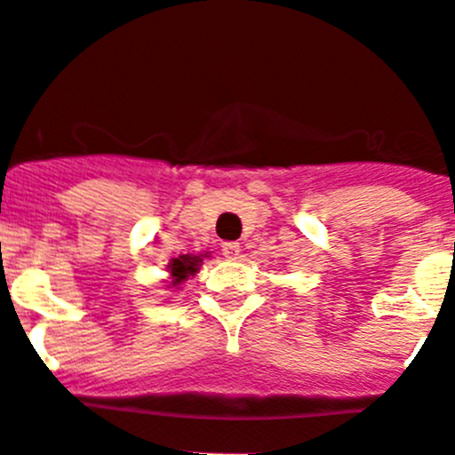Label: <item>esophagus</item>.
<instances>
[{
  "mask_svg": "<svg viewBox=\"0 0 455 455\" xmlns=\"http://www.w3.org/2000/svg\"><path fill=\"white\" fill-rule=\"evenodd\" d=\"M221 247H223V256H226V259H229V260L238 259V251H241V245H238V243L228 241V243H223Z\"/></svg>",
  "mask_w": 455,
  "mask_h": 455,
  "instance_id": "34e87169",
  "label": "esophagus"
}]
</instances>
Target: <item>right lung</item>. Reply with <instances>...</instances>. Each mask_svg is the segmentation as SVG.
Listing matches in <instances>:
<instances>
[{
    "label": "right lung",
    "mask_w": 455,
    "mask_h": 455,
    "mask_svg": "<svg viewBox=\"0 0 455 455\" xmlns=\"http://www.w3.org/2000/svg\"><path fill=\"white\" fill-rule=\"evenodd\" d=\"M208 256L210 251H205V254H179L177 259L170 260L168 267H165V272H168V281H164L165 287L181 290L183 283L199 272L201 265H204V259H208Z\"/></svg>",
    "instance_id": "obj_1"
}]
</instances>
